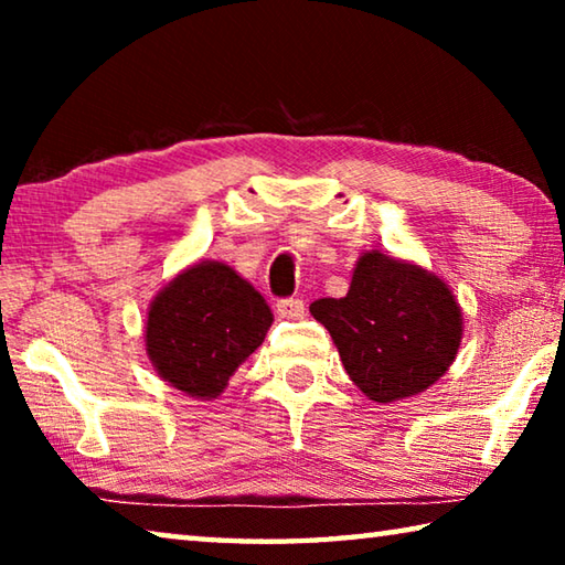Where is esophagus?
Listing matches in <instances>:
<instances>
[{"mask_svg":"<svg viewBox=\"0 0 565 565\" xmlns=\"http://www.w3.org/2000/svg\"><path fill=\"white\" fill-rule=\"evenodd\" d=\"M276 313H279L281 319H301L303 301L301 299H279L276 301Z\"/></svg>","mask_w":565,"mask_h":565,"instance_id":"34e87169","label":"esophagus"}]
</instances>
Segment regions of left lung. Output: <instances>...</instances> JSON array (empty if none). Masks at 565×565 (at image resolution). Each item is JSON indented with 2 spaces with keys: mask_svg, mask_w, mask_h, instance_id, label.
<instances>
[{
  "mask_svg": "<svg viewBox=\"0 0 565 565\" xmlns=\"http://www.w3.org/2000/svg\"><path fill=\"white\" fill-rule=\"evenodd\" d=\"M329 329L347 374L379 404L416 396L446 374L461 343V309L418 266L363 254L343 299L309 306Z\"/></svg>",
  "mask_w": 565,
  "mask_h": 565,
  "instance_id": "left-lung-1",
  "label": "left lung"
}]
</instances>
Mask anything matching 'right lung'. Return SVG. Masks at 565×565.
Segmentation results:
<instances>
[{
  "mask_svg": "<svg viewBox=\"0 0 565 565\" xmlns=\"http://www.w3.org/2000/svg\"><path fill=\"white\" fill-rule=\"evenodd\" d=\"M264 296L224 264L179 274L149 309L147 353L161 379L196 398L224 391L271 327Z\"/></svg>",
  "mask_w": 565,
  "mask_h": 565,
  "instance_id": "obj_1",
  "label": "right lung"
}]
</instances>
